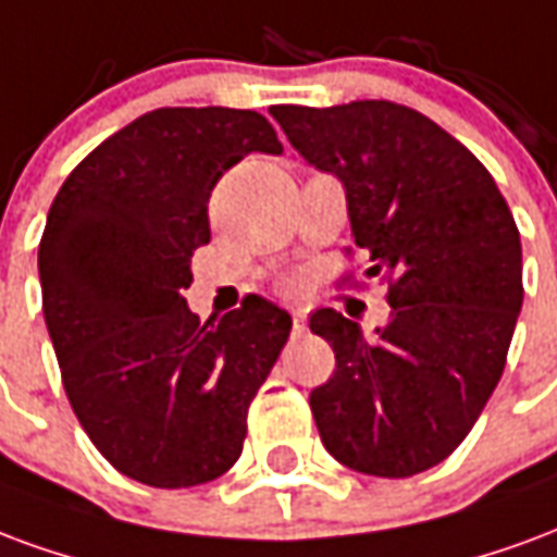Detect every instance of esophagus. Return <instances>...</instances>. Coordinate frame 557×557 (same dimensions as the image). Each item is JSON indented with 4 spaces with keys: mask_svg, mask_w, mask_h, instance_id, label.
Instances as JSON below:
<instances>
[{
    "mask_svg": "<svg viewBox=\"0 0 557 557\" xmlns=\"http://www.w3.org/2000/svg\"><path fill=\"white\" fill-rule=\"evenodd\" d=\"M290 318H294L296 332H306V308H290Z\"/></svg>",
    "mask_w": 557,
    "mask_h": 557,
    "instance_id": "esophagus-1",
    "label": "esophagus"
}]
</instances>
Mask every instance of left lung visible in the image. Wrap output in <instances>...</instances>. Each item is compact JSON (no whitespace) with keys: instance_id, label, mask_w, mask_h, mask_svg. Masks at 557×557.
<instances>
[{"instance_id":"obj_1","label":"left lung","mask_w":557,"mask_h":557,"mask_svg":"<svg viewBox=\"0 0 557 557\" xmlns=\"http://www.w3.org/2000/svg\"><path fill=\"white\" fill-rule=\"evenodd\" d=\"M314 169L338 177L368 275L388 284L376 338L335 308L308 326L335 373L308 404L344 466L376 478L428 472L457 448L502 380L522 308V243L472 150L392 100L273 107Z\"/></svg>"}]
</instances>
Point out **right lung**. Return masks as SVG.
<instances>
[{"mask_svg": "<svg viewBox=\"0 0 557 557\" xmlns=\"http://www.w3.org/2000/svg\"><path fill=\"white\" fill-rule=\"evenodd\" d=\"M255 150L282 153L251 109H153L64 181L40 237L44 320L79 424L117 472L160 490L216 481L294 320L261 296L198 320L184 290L210 243L207 201Z\"/></svg>", "mask_w": 557, "mask_h": 557, "instance_id": "1", "label": "right lung"}]
</instances>
